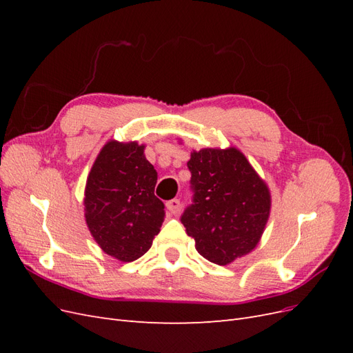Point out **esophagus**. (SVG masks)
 Listing matches in <instances>:
<instances>
[{"label":"esophagus","mask_w":353,"mask_h":353,"mask_svg":"<svg viewBox=\"0 0 353 353\" xmlns=\"http://www.w3.org/2000/svg\"><path fill=\"white\" fill-rule=\"evenodd\" d=\"M166 209L172 213V215H175V213H178L181 210V201L178 199H172L166 201Z\"/></svg>","instance_id":"34e87169"}]
</instances>
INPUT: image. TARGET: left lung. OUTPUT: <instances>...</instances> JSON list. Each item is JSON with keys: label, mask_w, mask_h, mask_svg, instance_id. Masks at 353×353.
<instances>
[{"label": "left lung", "mask_w": 353, "mask_h": 353, "mask_svg": "<svg viewBox=\"0 0 353 353\" xmlns=\"http://www.w3.org/2000/svg\"><path fill=\"white\" fill-rule=\"evenodd\" d=\"M187 166L193 200L181 222L197 252L218 265L250 253L270 216L268 187L234 147L193 152Z\"/></svg>", "instance_id": "left-lung-1"}]
</instances>
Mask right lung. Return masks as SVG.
<instances>
[{
	"mask_svg": "<svg viewBox=\"0 0 353 353\" xmlns=\"http://www.w3.org/2000/svg\"><path fill=\"white\" fill-rule=\"evenodd\" d=\"M157 172L144 145L109 141L95 159L85 188V219L104 253L137 261L152 248L165 219L154 196Z\"/></svg>",
	"mask_w": 353,
	"mask_h": 353,
	"instance_id": "1",
	"label": "right lung"
}]
</instances>
